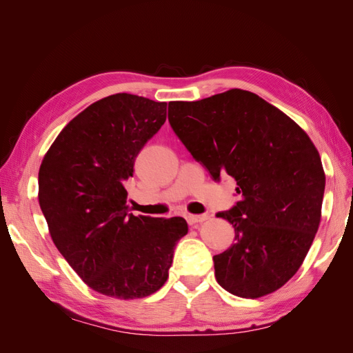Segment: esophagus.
Wrapping results in <instances>:
<instances>
[{"label": "esophagus", "instance_id": "esophagus-1", "mask_svg": "<svg viewBox=\"0 0 353 353\" xmlns=\"http://www.w3.org/2000/svg\"><path fill=\"white\" fill-rule=\"evenodd\" d=\"M208 219V215H188L187 216V222L190 223V225H194V223H199V222H203Z\"/></svg>", "mask_w": 353, "mask_h": 353}]
</instances>
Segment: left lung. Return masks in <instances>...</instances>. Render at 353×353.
Masks as SVG:
<instances>
[{"label":"left lung","mask_w":353,"mask_h":353,"mask_svg":"<svg viewBox=\"0 0 353 353\" xmlns=\"http://www.w3.org/2000/svg\"><path fill=\"white\" fill-rule=\"evenodd\" d=\"M168 119L213 178L237 181V205L216 213L236 231V243L213 256L216 281L244 299L279 290L301 268L321 221L325 174L311 138L275 105L239 88L170 101Z\"/></svg>","instance_id":"obj_1"}]
</instances>
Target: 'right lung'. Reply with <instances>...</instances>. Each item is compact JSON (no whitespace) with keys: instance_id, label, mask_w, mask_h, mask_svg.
Masks as SVG:
<instances>
[{"instance_id":"obj_1","label":"right lung","mask_w":353,"mask_h":353,"mask_svg":"<svg viewBox=\"0 0 353 353\" xmlns=\"http://www.w3.org/2000/svg\"><path fill=\"white\" fill-rule=\"evenodd\" d=\"M166 121V103L119 92L92 103L63 128L38 174V200L56 248L92 290L122 301L168 280L184 218L132 215L125 181Z\"/></svg>"}]
</instances>
